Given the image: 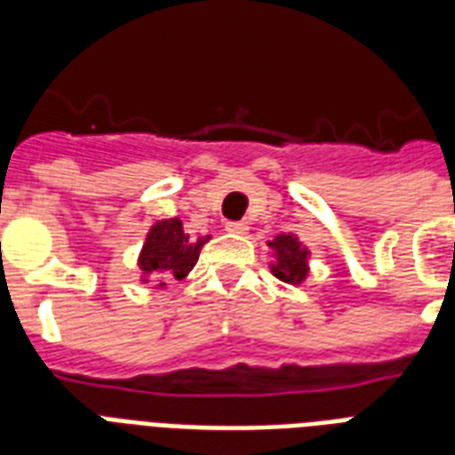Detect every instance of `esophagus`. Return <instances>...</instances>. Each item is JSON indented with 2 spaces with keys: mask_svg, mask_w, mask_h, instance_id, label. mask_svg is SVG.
Here are the masks:
<instances>
[{
  "mask_svg": "<svg viewBox=\"0 0 455 455\" xmlns=\"http://www.w3.org/2000/svg\"><path fill=\"white\" fill-rule=\"evenodd\" d=\"M248 221H227V231L235 235H245L248 234Z\"/></svg>",
  "mask_w": 455,
  "mask_h": 455,
  "instance_id": "1",
  "label": "esophagus"
}]
</instances>
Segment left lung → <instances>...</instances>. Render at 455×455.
I'll use <instances>...</instances> for the list:
<instances>
[{"label":"left lung","instance_id":"1","mask_svg":"<svg viewBox=\"0 0 455 455\" xmlns=\"http://www.w3.org/2000/svg\"><path fill=\"white\" fill-rule=\"evenodd\" d=\"M274 252V262L269 264L271 274L283 283L299 285L309 276V248H304L295 234H278L274 241L267 243Z\"/></svg>","mask_w":455,"mask_h":455}]
</instances>
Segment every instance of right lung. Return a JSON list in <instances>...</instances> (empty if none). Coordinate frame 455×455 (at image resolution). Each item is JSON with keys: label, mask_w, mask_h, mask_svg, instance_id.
<instances>
[{"label": "right lung", "mask_w": 455, "mask_h": 455, "mask_svg": "<svg viewBox=\"0 0 455 455\" xmlns=\"http://www.w3.org/2000/svg\"><path fill=\"white\" fill-rule=\"evenodd\" d=\"M207 241L210 235H200L193 241L184 231V224L179 217L156 221L146 235L144 248L139 252L141 281L148 283V276L184 281L198 262L200 250ZM157 288H164V283H157Z\"/></svg>", "instance_id": "obj_1"}]
</instances>
